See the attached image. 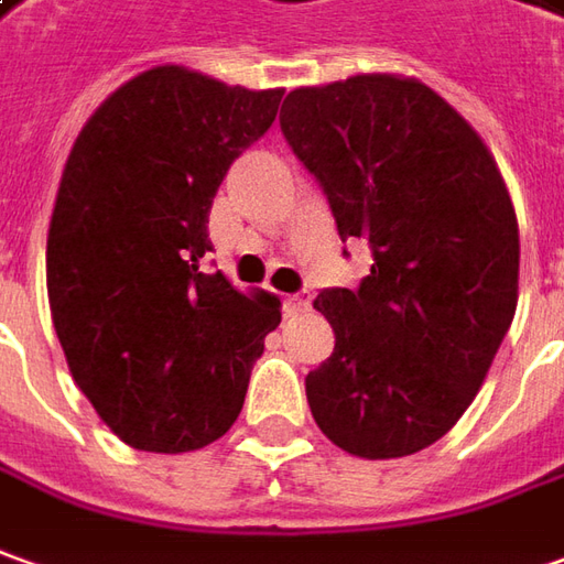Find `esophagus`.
I'll use <instances>...</instances> for the list:
<instances>
[{
	"label": "esophagus",
	"mask_w": 564,
	"mask_h": 564,
	"mask_svg": "<svg viewBox=\"0 0 564 564\" xmlns=\"http://www.w3.org/2000/svg\"><path fill=\"white\" fill-rule=\"evenodd\" d=\"M283 308L286 314H302L312 308V293H296V296H286L283 299Z\"/></svg>",
	"instance_id": "34e87169"
}]
</instances>
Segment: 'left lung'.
Segmentation results:
<instances>
[{"label":"left lung","mask_w":564,"mask_h":564,"mask_svg":"<svg viewBox=\"0 0 564 564\" xmlns=\"http://www.w3.org/2000/svg\"><path fill=\"white\" fill-rule=\"evenodd\" d=\"M281 129L373 252L358 290L314 308L336 346L305 377L314 423L364 459L447 435L491 370L519 302V221L488 144L413 76L358 73L286 95Z\"/></svg>","instance_id":"obj_1"}]
</instances>
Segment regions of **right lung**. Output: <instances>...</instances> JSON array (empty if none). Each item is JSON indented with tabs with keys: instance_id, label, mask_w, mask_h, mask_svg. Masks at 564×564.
Here are the masks:
<instances>
[{
	"instance_id": "right-lung-1",
	"label": "right lung",
	"mask_w": 564,
	"mask_h": 564,
	"mask_svg": "<svg viewBox=\"0 0 564 564\" xmlns=\"http://www.w3.org/2000/svg\"><path fill=\"white\" fill-rule=\"evenodd\" d=\"M281 98L166 64L107 95L73 141L48 225V305L76 386L138 451L221 438L281 324V299L203 271L213 197Z\"/></svg>"
}]
</instances>
